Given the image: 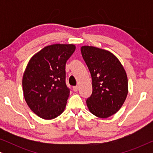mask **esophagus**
<instances>
[{"label": "esophagus", "mask_w": 153, "mask_h": 153, "mask_svg": "<svg viewBox=\"0 0 153 153\" xmlns=\"http://www.w3.org/2000/svg\"><path fill=\"white\" fill-rule=\"evenodd\" d=\"M79 86H77V85H76V86H74L73 87V91H74V92H76L79 91Z\"/></svg>", "instance_id": "34e87169"}]
</instances>
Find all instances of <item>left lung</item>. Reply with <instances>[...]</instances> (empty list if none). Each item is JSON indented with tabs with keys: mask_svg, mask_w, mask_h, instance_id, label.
<instances>
[{
	"mask_svg": "<svg viewBox=\"0 0 153 153\" xmlns=\"http://www.w3.org/2000/svg\"><path fill=\"white\" fill-rule=\"evenodd\" d=\"M82 57L92 77L93 92L86 100L90 111L101 118L116 114L128 93L126 72L114 54L95 47L81 48Z\"/></svg>",
	"mask_w": 153,
	"mask_h": 153,
	"instance_id": "1",
	"label": "left lung"
}]
</instances>
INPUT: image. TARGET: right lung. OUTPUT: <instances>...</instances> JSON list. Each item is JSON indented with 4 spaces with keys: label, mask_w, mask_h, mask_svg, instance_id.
<instances>
[{
    "label": "right lung",
    "mask_w": 153,
    "mask_h": 153,
    "mask_svg": "<svg viewBox=\"0 0 153 153\" xmlns=\"http://www.w3.org/2000/svg\"><path fill=\"white\" fill-rule=\"evenodd\" d=\"M73 45L47 46L31 58L23 76L25 100L35 114L46 120L63 112L70 95L65 65L75 51Z\"/></svg>",
    "instance_id": "obj_1"
}]
</instances>
